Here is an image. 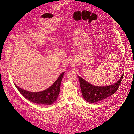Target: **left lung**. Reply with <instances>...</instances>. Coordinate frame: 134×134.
Returning <instances> with one entry per match:
<instances>
[{"mask_svg": "<svg viewBox=\"0 0 134 134\" xmlns=\"http://www.w3.org/2000/svg\"><path fill=\"white\" fill-rule=\"evenodd\" d=\"M123 76L115 84L102 87L93 86L80 76H78L82 94L85 100L90 103H94L105 100L108 97L113 95L119 88L122 80Z\"/></svg>", "mask_w": 134, "mask_h": 134, "instance_id": "1", "label": "left lung"}]
</instances>
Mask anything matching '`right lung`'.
<instances>
[{
  "instance_id": "right-lung-1",
  "label": "right lung",
  "mask_w": 134,
  "mask_h": 134,
  "mask_svg": "<svg viewBox=\"0 0 134 134\" xmlns=\"http://www.w3.org/2000/svg\"><path fill=\"white\" fill-rule=\"evenodd\" d=\"M64 73L63 72L61 75H59L57 80L50 87L43 91L32 92L21 89L15 85V86L20 93L29 101L37 103V104L50 105L54 102L58 97L60 91L61 81Z\"/></svg>"
}]
</instances>
